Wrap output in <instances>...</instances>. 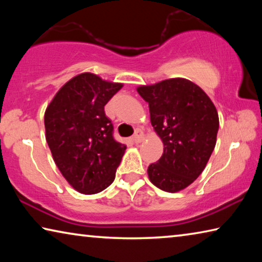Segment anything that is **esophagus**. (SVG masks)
<instances>
[{
  "mask_svg": "<svg viewBox=\"0 0 262 262\" xmlns=\"http://www.w3.org/2000/svg\"><path fill=\"white\" fill-rule=\"evenodd\" d=\"M144 133L142 132L141 129H137L136 132H135V135L133 136V141L135 142V143H141L142 141L144 140Z\"/></svg>",
  "mask_w": 262,
  "mask_h": 262,
  "instance_id": "esophagus-1",
  "label": "esophagus"
}]
</instances>
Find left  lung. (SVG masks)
Returning a JSON list of instances; mask_svg holds the SVG:
<instances>
[{"mask_svg":"<svg viewBox=\"0 0 262 262\" xmlns=\"http://www.w3.org/2000/svg\"><path fill=\"white\" fill-rule=\"evenodd\" d=\"M149 104L150 121L164 144L148 176L164 192L185 189L205 170L216 145L220 120L214 103L202 89L186 78L164 79L137 86Z\"/></svg>","mask_w":262,"mask_h":262,"instance_id":"left-lung-1","label":"left lung"}]
</instances>
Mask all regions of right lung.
Here are the masks:
<instances>
[{
  "label": "right lung",
  "mask_w": 262,
  "mask_h": 262,
  "mask_svg": "<svg viewBox=\"0 0 262 262\" xmlns=\"http://www.w3.org/2000/svg\"><path fill=\"white\" fill-rule=\"evenodd\" d=\"M123 86L82 73L62 85L45 111L46 141L61 174L77 192L91 195L115 178L126 145L113 139L104 106Z\"/></svg>",
  "instance_id": "add662e5"
}]
</instances>
